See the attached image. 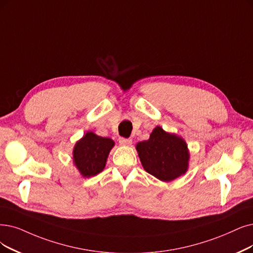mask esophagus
<instances>
[{"label":"esophagus","instance_id":"esophagus-1","mask_svg":"<svg viewBox=\"0 0 253 253\" xmlns=\"http://www.w3.org/2000/svg\"><path fill=\"white\" fill-rule=\"evenodd\" d=\"M119 144L124 146H129L132 145V140L126 138H119Z\"/></svg>","mask_w":253,"mask_h":253}]
</instances>
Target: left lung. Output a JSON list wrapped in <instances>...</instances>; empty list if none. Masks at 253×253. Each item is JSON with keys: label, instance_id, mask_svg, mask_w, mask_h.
Instances as JSON below:
<instances>
[{"label": "left lung", "instance_id": "1", "mask_svg": "<svg viewBox=\"0 0 253 253\" xmlns=\"http://www.w3.org/2000/svg\"><path fill=\"white\" fill-rule=\"evenodd\" d=\"M144 170L162 181H171L187 172L189 150L185 140L157 126L149 139L136 145Z\"/></svg>", "mask_w": 253, "mask_h": 253}]
</instances>
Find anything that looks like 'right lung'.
<instances>
[{"mask_svg": "<svg viewBox=\"0 0 253 253\" xmlns=\"http://www.w3.org/2000/svg\"><path fill=\"white\" fill-rule=\"evenodd\" d=\"M114 141L92 132H87L76 143L73 151L74 163L84 177H90L102 172Z\"/></svg>", "mask_w": 253, "mask_h": 253, "instance_id": "add662e5", "label": "right lung"}]
</instances>
